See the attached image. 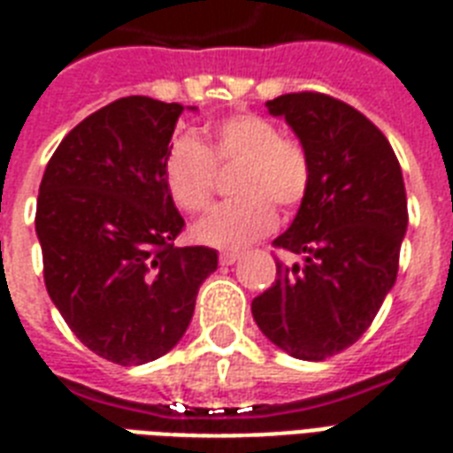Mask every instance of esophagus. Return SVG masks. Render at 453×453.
<instances>
[{
  "instance_id": "34e87169",
  "label": "esophagus",
  "mask_w": 453,
  "mask_h": 453,
  "mask_svg": "<svg viewBox=\"0 0 453 453\" xmlns=\"http://www.w3.org/2000/svg\"><path fill=\"white\" fill-rule=\"evenodd\" d=\"M240 251H223V254H220V263H223V265H233L234 261H240Z\"/></svg>"
}]
</instances>
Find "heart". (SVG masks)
I'll return each mask as SVG.
<instances>
[{
	"mask_svg": "<svg viewBox=\"0 0 453 453\" xmlns=\"http://www.w3.org/2000/svg\"><path fill=\"white\" fill-rule=\"evenodd\" d=\"M242 164L237 202L213 206L192 226V237L206 247L240 249L268 234L277 223L273 201L294 209L308 195L310 157L298 141L282 136L275 122L254 112L220 119L209 129V143L180 136L164 159V180L183 211H202L216 190V166Z\"/></svg>",
	"mask_w": 453,
	"mask_h": 453,
	"instance_id": "1",
	"label": "heart"
}]
</instances>
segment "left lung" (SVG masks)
Masks as SVG:
<instances>
[{
  "label": "left lung",
  "mask_w": 453,
  "mask_h": 453,
  "mask_svg": "<svg viewBox=\"0 0 453 453\" xmlns=\"http://www.w3.org/2000/svg\"><path fill=\"white\" fill-rule=\"evenodd\" d=\"M310 157V188L273 244L301 254L251 301L258 329L291 357L322 362L357 341L393 289L407 233V192L397 157L376 124L317 91L265 103Z\"/></svg>",
  "instance_id": "8db88e82"
}]
</instances>
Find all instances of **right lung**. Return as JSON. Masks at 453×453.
Here are the masks:
<instances>
[{
    "mask_svg": "<svg viewBox=\"0 0 453 453\" xmlns=\"http://www.w3.org/2000/svg\"><path fill=\"white\" fill-rule=\"evenodd\" d=\"M183 110L148 96L96 110L60 141L39 185L46 291L74 336L115 365L166 355L219 268L213 249L173 244L185 220L164 159Z\"/></svg>",
    "mask_w": 453,
    "mask_h": 453,
    "instance_id": "obj_1",
    "label": "right lung"
}]
</instances>
